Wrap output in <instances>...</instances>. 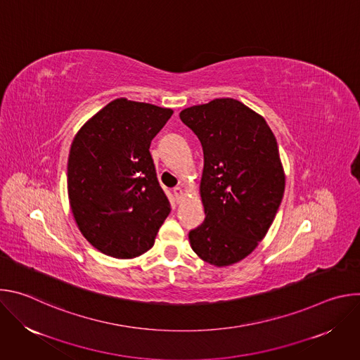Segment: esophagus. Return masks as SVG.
Listing matches in <instances>:
<instances>
[{"instance_id":"esophagus-1","label":"esophagus","mask_w":360,"mask_h":360,"mask_svg":"<svg viewBox=\"0 0 360 360\" xmlns=\"http://www.w3.org/2000/svg\"><path fill=\"white\" fill-rule=\"evenodd\" d=\"M174 195H175L176 200L181 202L184 199V196H185V189L182 186H176V188H174Z\"/></svg>"}]
</instances>
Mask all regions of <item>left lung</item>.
<instances>
[{
  "label": "left lung",
  "mask_w": 360,
  "mask_h": 360,
  "mask_svg": "<svg viewBox=\"0 0 360 360\" xmlns=\"http://www.w3.org/2000/svg\"><path fill=\"white\" fill-rule=\"evenodd\" d=\"M182 122L199 138V193L205 221L189 232L193 252L214 266H231L266 236L285 192L276 138L265 118L233 98L185 108Z\"/></svg>",
  "instance_id": "8db88e82"
}]
</instances>
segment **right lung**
Returning <instances> with one entry per match:
<instances>
[{"instance_id": "obj_1", "label": "right lung", "mask_w": 360, "mask_h": 360, "mask_svg": "<svg viewBox=\"0 0 360 360\" xmlns=\"http://www.w3.org/2000/svg\"><path fill=\"white\" fill-rule=\"evenodd\" d=\"M174 111L117 98L75 134L68 157V199L85 239L117 259L149 250L171 212L149 152Z\"/></svg>"}]
</instances>
